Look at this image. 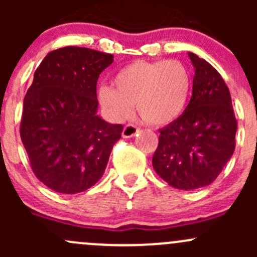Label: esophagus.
<instances>
[{"instance_id":"esophagus-1","label":"esophagus","mask_w":257,"mask_h":257,"mask_svg":"<svg viewBox=\"0 0 257 257\" xmlns=\"http://www.w3.org/2000/svg\"><path fill=\"white\" fill-rule=\"evenodd\" d=\"M138 132H139L138 126L134 125V124L129 123V124H126L125 126H124L123 133H121V136H123L124 138H132V137L136 136V134L138 133Z\"/></svg>"}]
</instances>
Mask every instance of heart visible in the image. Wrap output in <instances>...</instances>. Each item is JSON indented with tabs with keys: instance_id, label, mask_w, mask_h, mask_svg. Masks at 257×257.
Wrapping results in <instances>:
<instances>
[{
	"instance_id": "1",
	"label": "heart",
	"mask_w": 257,
	"mask_h": 257,
	"mask_svg": "<svg viewBox=\"0 0 257 257\" xmlns=\"http://www.w3.org/2000/svg\"><path fill=\"white\" fill-rule=\"evenodd\" d=\"M114 85L104 84L98 99L114 120H124L134 104L145 121L168 124L185 109L191 90V76L184 63L169 61H136L116 72Z\"/></svg>"
}]
</instances>
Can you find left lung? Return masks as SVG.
<instances>
[{"instance_id":"obj_1","label":"left lung","mask_w":257,"mask_h":257,"mask_svg":"<svg viewBox=\"0 0 257 257\" xmlns=\"http://www.w3.org/2000/svg\"><path fill=\"white\" fill-rule=\"evenodd\" d=\"M195 76L184 113L160 129L155 173L170 186L194 190L215 180L235 150L237 120L229 88L205 59L189 53Z\"/></svg>"}]
</instances>
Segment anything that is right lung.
Segmentation results:
<instances>
[{"label": "right lung", "mask_w": 257, "mask_h": 257, "mask_svg": "<svg viewBox=\"0 0 257 257\" xmlns=\"http://www.w3.org/2000/svg\"><path fill=\"white\" fill-rule=\"evenodd\" d=\"M113 54L84 47L49 52L23 99L20 134L32 172L52 190L76 194L104 174L123 125L98 116L97 80Z\"/></svg>", "instance_id": "1"}]
</instances>
